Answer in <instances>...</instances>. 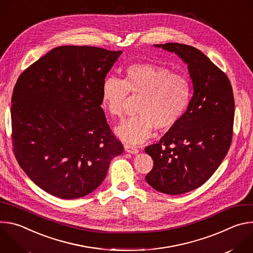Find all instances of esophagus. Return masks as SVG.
Instances as JSON below:
<instances>
[{
    "label": "esophagus",
    "instance_id": "1",
    "mask_svg": "<svg viewBox=\"0 0 253 253\" xmlns=\"http://www.w3.org/2000/svg\"><path fill=\"white\" fill-rule=\"evenodd\" d=\"M124 148H125V151H127L129 153H132V154H136V153L139 152L138 148H136L135 146L130 145V144H126V145L124 146Z\"/></svg>",
    "mask_w": 253,
    "mask_h": 253
}]
</instances>
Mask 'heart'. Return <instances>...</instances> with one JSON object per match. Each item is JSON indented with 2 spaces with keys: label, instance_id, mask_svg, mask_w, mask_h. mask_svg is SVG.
I'll return each mask as SVG.
<instances>
[{
  "label": "heart",
  "instance_id": "heart-1",
  "mask_svg": "<svg viewBox=\"0 0 253 253\" xmlns=\"http://www.w3.org/2000/svg\"><path fill=\"white\" fill-rule=\"evenodd\" d=\"M129 93L140 96L138 116L116 128L119 138L129 144L149 139L154 127L168 131L182 119L191 102L192 85L182 73H173L166 66L135 63L128 66L124 78L108 77L102 84V102L113 117L123 118Z\"/></svg>",
  "mask_w": 253,
  "mask_h": 253
}]
</instances>
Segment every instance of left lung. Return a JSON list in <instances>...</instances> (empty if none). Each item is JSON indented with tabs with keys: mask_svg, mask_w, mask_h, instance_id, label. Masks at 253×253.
<instances>
[{
	"mask_svg": "<svg viewBox=\"0 0 253 253\" xmlns=\"http://www.w3.org/2000/svg\"><path fill=\"white\" fill-rule=\"evenodd\" d=\"M187 63L193 97L179 123L145 148L153 168L148 184L177 195L205 183L226 156L232 141L234 96L227 75L198 49L179 43L158 45Z\"/></svg>",
	"mask_w": 253,
	"mask_h": 253,
	"instance_id": "8db88e82",
	"label": "left lung"
}]
</instances>
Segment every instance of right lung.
Returning a JSON list of instances; mask_svg holds the SVG:
<instances>
[{
  "label": "right lung",
  "instance_id": "1",
  "mask_svg": "<svg viewBox=\"0 0 253 253\" xmlns=\"http://www.w3.org/2000/svg\"><path fill=\"white\" fill-rule=\"evenodd\" d=\"M122 51L60 46L30 65L12 95L15 157L32 181L62 198L88 195L123 144L102 109V84Z\"/></svg>",
  "mask_w": 253,
  "mask_h": 253
}]
</instances>
